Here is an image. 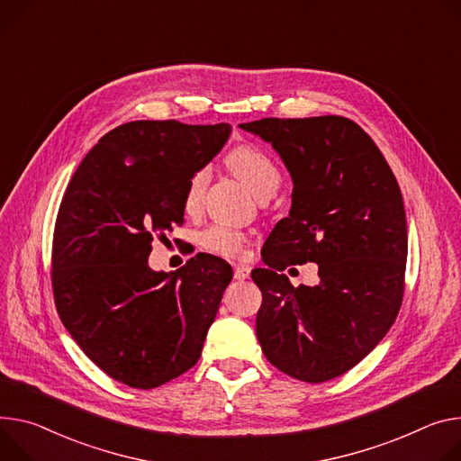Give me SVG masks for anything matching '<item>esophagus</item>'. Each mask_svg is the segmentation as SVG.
Instances as JSON below:
<instances>
[{
    "mask_svg": "<svg viewBox=\"0 0 461 461\" xmlns=\"http://www.w3.org/2000/svg\"><path fill=\"white\" fill-rule=\"evenodd\" d=\"M233 276H235V279H239V281L248 279V277H249V267H248V265H235V267H233Z\"/></svg>",
    "mask_w": 461,
    "mask_h": 461,
    "instance_id": "34e87169",
    "label": "esophagus"
}]
</instances>
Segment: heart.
I'll list each match as a JSON object with an SVG mask.
<instances>
[{"label": "heart", "mask_w": 461, "mask_h": 461, "mask_svg": "<svg viewBox=\"0 0 461 461\" xmlns=\"http://www.w3.org/2000/svg\"><path fill=\"white\" fill-rule=\"evenodd\" d=\"M228 159L235 175L252 189V193L258 198L272 196L277 191L281 184V173L276 161L263 149L254 145H240L231 150ZM209 176H212L209 167H198V169L189 176L184 196V205L187 213H194L200 207ZM198 240L200 246L205 248L207 252L224 258H239L244 252L246 235L233 228L212 226L200 233Z\"/></svg>", "instance_id": "1"}]
</instances>
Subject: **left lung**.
<instances>
[{"label": "left lung", "mask_w": 461, "mask_h": 461, "mask_svg": "<svg viewBox=\"0 0 461 461\" xmlns=\"http://www.w3.org/2000/svg\"><path fill=\"white\" fill-rule=\"evenodd\" d=\"M270 143L292 178V205L252 270L256 320L270 364L303 383L334 379L367 357L393 325L408 254L399 184L383 152L340 115L242 122ZM316 262L321 281L296 289L278 272Z\"/></svg>", "instance_id": "left-lung-1"}]
</instances>
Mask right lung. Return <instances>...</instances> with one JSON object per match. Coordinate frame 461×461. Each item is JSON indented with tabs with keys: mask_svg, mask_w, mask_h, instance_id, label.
Returning a JSON list of instances; mask_svg holds the SVG:
<instances>
[{
	"mask_svg": "<svg viewBox=\"0 0 461 461\" xmlns=\"http://www.w3.org/2000/svg\"><path fill=\"white\" fill-rule=\"evenodd\" d=\"M231 134L228 122L132 121L80 161L53 237V292L77 346L112 379L158 388L191 369L231 267L198 254L176 272L149 267L152 239L184 222L189 176Z\"/></svg>",
	"mask_w": 461,
	"mask_h": 461,
	"instance_id": "right-lung-1",
	"label": "right lung"
}]
</instances>
